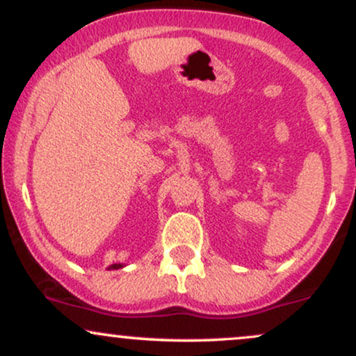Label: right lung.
I'll use <instances>...</instances> for the list:
<instances>
[{"mask_svg":"<svg viewBox=\"0 0 356 356\" xmlns=\"http://www.w3.org/2000/svg\"><path fill=\"white\" fill-rule=\"evenodd\" d=\"M124 268V264H112V266H108V269H120Z\"/></svg>","mask_w":356,"mask_h":356,"instance_id":"1","label":"right lung"}]
</instances>
